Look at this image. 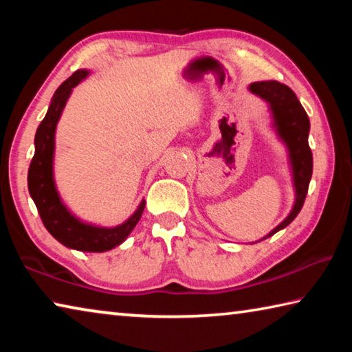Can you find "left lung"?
<instances>
[{
    "mask_svg": "<svg viewBox=\"0 0 352 352\" xmlns=\"http://www.w3.org/2000/svg\"><path fill=\"white\" fill-rule=\"evenodd\" d=\"M248 90L269 102L276 132L289 148L292 174H294L295 205L292 208L289 216L264 237V239H267V237L278 233L279 230L285 228L298 216V212L305 205L314 168L312 152L307 141L311 122H309L307 113L302 109L296 94L284 83H279L276 80L253 82L248 87Z\"/></svg>",
    "mask_w": 352,
    "mask_h": 352,
    "instance_id": "8db88e82",
    "label": "left lung"
}]
</instances>
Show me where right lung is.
<instances>
[{
	"mask_svg": "<svg viewBox=\"0 0 352 352\" xmlns=\"http://www.w3.org/2000/svg\"><path fill=\"white\" fill-rule=\"evenodd\" d=\"M88 76L87 69H79L57 88L51 99L46 116L35 133V153L28 172V188L41 217L45 228L65 247L79 252H107L127 239L141 219L146 201L142 200L133 216L115 228H100L80 222L62 204L52 177L56 126L73 88Z\"/></svg>",
	"mask_w": 352,
	"mask_h": 352,
	"instance_id": "add662e5",
	"label": "right lung"
}]
</instances>
